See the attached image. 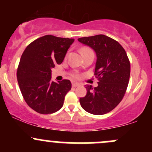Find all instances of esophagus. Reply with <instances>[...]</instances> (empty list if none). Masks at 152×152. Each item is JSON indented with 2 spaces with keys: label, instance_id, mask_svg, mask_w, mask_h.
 I'll list each match as a JSON object with an SVG mask.
<instances>
[{
  "label": "esophagus",
  "instance_id": "obj_1",
  "mask_svg": "<svg viewBox=\"0 0 152 152\" xmlns=\"http://www.w3.org/2000/svg\"><path fill=\"white\" fill-rule=\"evenodd\" d=\"M80 86V83H72V86L73 87H77Z\"/></svg>",
  "mask_w": 152,
  "mask_h": 152
}]
</instances>
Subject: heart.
Returning <instances> with one entry per match:
<instances>
[{
    "mask_svg": "<svg viewBox=\"0 0 152 152\" xmlns=\"http://www.w3.org/2000/svg\"><path fill=\"white\" fill-rule=\"evenodd\" d=\"M90 50L89 48H83L81 49V53H83V52H84V51H86V50ZM73 77H74V78H79V75L78 74H73Z\"/></svg>",
    "mask_w": 152,
    "mask_h": 152,
    "instance_id": "obj_1",
    "label": "heart"
}]
</instances>
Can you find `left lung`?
<instances>
[{"label":"left lung","instance_id":"left-lung-1","mask_svg":"<svg viewBox=\"0 0 152 152\" xmlns=\"http://www.w3.org/2000/svg\"><path fill=\"white\" fill-rule=\"evenodd\" d=\"M78 41L95 51L94 75L99 79L98 86L94 88L86 85V95L80 98V104L90 114H107L121 102L126 93L130 77L129 60L123 47L105 35L80 38Z\"/></svg>","mask_w":152,"mask_h":152}]
</instances>
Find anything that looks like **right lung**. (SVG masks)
Wrapping results in <instances>:
<instances>
[{
  "label": "right lung",
  "mask_w": 152,
  "mask_h": 152,
  "mask_svg": "<svg viewBox=\"0 0 152 152\" xmlns=\"http://www.w3.org/2000/svg\"><path fill=\"white\" fill-rule=\"evenodd\" d=\"M74 38L46 35L35 40L23 53L17 70V79L24 100L32 109L42 114L61 109L69 80L51 81V69L61 64Z\"/></svg>",
  "instance_id": "add662e5"
}]
</instances>
